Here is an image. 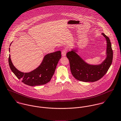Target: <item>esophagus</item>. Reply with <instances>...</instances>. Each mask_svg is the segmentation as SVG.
<instances>
[{
	"label": "esophagus",
	"mask_w": 121,
	"mask_h": 121,
	"mask_svg": "<svg viewBox=\"0 0 121 121\" xmlns=\"http://www.w3.org/2000/svg\"><path fill=\"white\" fill-rule=\"evenodd\" d=\"M66 52H67V50L66 49H64L62 51V55L63 56H66Z\"/></svg>",
	"instance_id": "34e87169"
}]
</instances>
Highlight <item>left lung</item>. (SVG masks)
Instances as JSON below:
<instances>
[{
    "label": "left lung",
    "mask_w": 121,
    "mask_h": 121,
    "mask_svg": "<svg viewBox=\"0 0 121 121\" xmlns=\"http://www.w3.org/2000/svg\"><path fill=\"white\" fill-rule=\"evenodd\" d=\"M102 35L105 38L107 43L106 58L99 65H91L86 63L77 54L78 50L72 49L66 54L69 59L71 72L78 80L84 82H94L101 79L111 65L113 60V51L109 39L104 33Z\"/></svg>",
    "instance_id": "left-lung-1"
}]
</instances>
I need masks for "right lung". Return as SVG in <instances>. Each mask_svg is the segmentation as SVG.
<instances>
[{
    "label": "right lung",
    "instance_id": "obj_1",
    "mask_svg": "<svg viewBox=\"0 0 121 121\" xmlns=\"http://www.w3.org/2000/svg\"><path fill=\"white\" fill-rule=\"evenodd\" d=\"M10 57V55L8 60L9 65L15 76L25 84L33 86L45 84L50 81L54 74L58 62L61 58V52L59 51L45 55L39 67L27 73L22 72L15 67Z\"/></svg>",
    "mask_w": 121,
    "mask_h": 121
}]
</instances>
